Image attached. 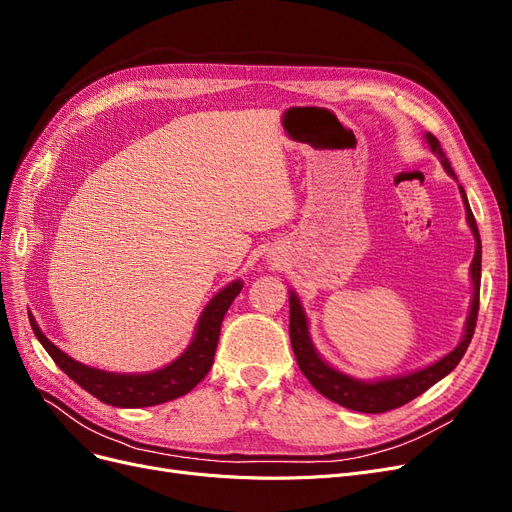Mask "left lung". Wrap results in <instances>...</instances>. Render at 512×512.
I'll return each mask as SVG.
<instances>
[{
  "instance_id": "obj_1",
  "label": "left lung",
  "mask_w": 512,
  "mask_h": 512,
  "mask_svg": "<svg viewBox=\"0 0 512 512\" xmlns=\"http://www.w3.org/2000/svg\"><path fill=\"white\" fill-rule=\"evenodd\" d=\"M431 152L441 161L443 169H446L448 175H452L456 180V173L446 157V152L441 150L439 140L433 136V133H427L425 136ZM460 196L466 209V221H469V228L475 236V257L471 263V280H473V301H471V311L469 318H466L464 326V335L462 341L458 343L456 349H452L448 355L427 368L402 374V376H391V379H381V381H358L349 374H343L339 370L326 364L320 353L316 351L314 343L309 339V324L307 316L301 307V301L295 291H291V297H288V307H291V322H288V332H291V343L297 364L301 372L305 374V379L314 385L324 397L332 399V402L355 410V412H364V414H381L393 408L404 406L412 402L414 397L420 393H425L429 387H433L437 381H441L443 376L450 374L458 362L462 360L464 351L469 349V343L473 339L475 324H477V314H479V286H481V238H479V228L477 221L473 217L469 198H466V192L462 186Z\"/></svg>"
}]
</instances>
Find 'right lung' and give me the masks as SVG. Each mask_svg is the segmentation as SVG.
<instances>
[{
	"mask_svg": "<svg viewBox=\"0 0 512 512\" xmlns=\"http://www.w3.org/2000/svg\"><path fill=\"white\" fill-rule=\"evenodd\" d=\"M240 291V280H234L226 288H221V291L207 303L201 318H198L194 339L188 345V349L169 366L146 374H119L85 366L69 358V355L60 351L46 335H43L33 316H29V320L43 349L50 353V358L56 362V366L69 374L79 387H83L87 393H92L108 406L146 408L182 397L205 379L213 366L221 322H224L226 311L230 309L232 301Z\"/></svg>",
	"mask_w": 512,
	"mask_h": 512,
	"instance_id": "right-lung-1",
	"label": "right lung"
}]
</instances>
